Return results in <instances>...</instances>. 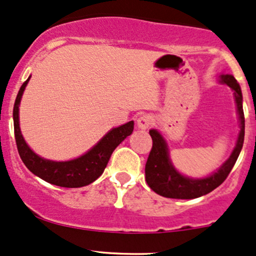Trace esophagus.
<instances>
[{
    "instance_id": "34e87169",
    "label": "esophagus",
    "mask_w": 256,
    "mask_h": 256,
    "mask_svg": "<svg viewBox=\"0 0 256 256\" xmlns=\"http://www.w3.org/2000/svg\"><path fill=\"white\" fill-rule=\"evenodd\" d=\"M154 122H156V119H154L153 115L144 114L137 119V128H141V130H147Z\"/></svg>"
}]
</instances>
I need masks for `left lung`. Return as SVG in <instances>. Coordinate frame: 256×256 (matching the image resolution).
Here are the masks:
<instances>
[{
  "instance_id": "1",
  "label": "left lung",
  "mask_w": 256,
  "mask_h": 256,
  "mask_svg": "<svg viewBox=\"0 0 256 256\" xmlns=\"http://www.w3.org/2000/svg\"><path fill=\"white\" fill-rule=\"evenodd\" d=\"M218 82L231 87L237 104L238 119H240V131L238 134L236 147L233 148L230 158L218 168V171L203 178H193L182 175L172 165L170 159L168 143L158 130H150L153 140V147L146 162V181L156 194L174 199H194L206 196L220 186L231 172L233 165L237 162L238 156L242 150L244 142V113L243 96L240 84L234 76L222 74L218 76Z\"/></svg>"
}]
</instances>
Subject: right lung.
<instances>
[{
    "label": "right lung",
    "mask_w": 256,
    "mask_h": 256,
    "mask_svg": "<svg viewBox=\"0 0 256 256\" xmlns=\"http://www.w3.org/2000/svg\"><path fill=\"white\" fill-rule=\"evenodd\" d=\"M30 78L32 76L28 78V80L22 85L13 108L14 136H16L19 156L25 166L34 175L56 186L78 188L92 184L103 174L115 148L126 137L132 134L134 122H128L119 128H112L91 150L78 158L66 160V162H54V160L42 158L28 146L19 126V104Z\"/></svg>",
    "instance_id": "obj_1"
}]
</instances>
